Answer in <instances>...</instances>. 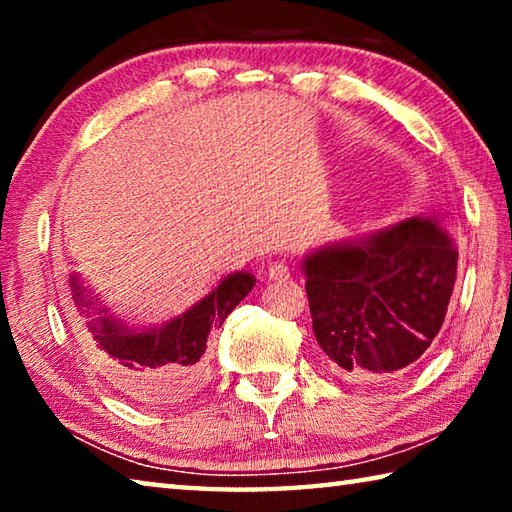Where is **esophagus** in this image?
I'll return each mask as SVG.
<instances>
[{"label": "esophagus", "mask_w": 512, "mask_h": 512, "mask_svg": "<svg viewBox=\"0 0 512 512\" xmlns=\"http://www.w3.org/2000/svg\"><path fill=\"white\" fill-rule=\"evenodd\" d=\"M266 275H268V280H273V282H284L291 277V268L284 262H273L271 266H268Z\"/></svg>", "instance_id": "34e87169"}]
</instances>
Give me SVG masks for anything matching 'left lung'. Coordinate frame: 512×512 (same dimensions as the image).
Segmentation results:
<instances>
[{"label":"left lung","mask_w":512,"mask_h":512,"mask_svg":"<svg viewBox=\"0 0 512 512\" xmlns=\"http://www.w3.org/2000/svg\"><path fill=\"white\" fill-rule=\"evenodd\" d=\"M456 262L438 219H411L309 255L305 289L327 370L375 384L413 368L445 323Z\"/></svg>","instance_id":"8db88e82"}]
</instances>
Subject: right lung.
Returning <instances> with one entry per match:
<instances>
[{
	"mask_svg": "<svg viewBox=\"0 0 512 512\" xmlns=\"http://www.w3.org/2000/svg\"><path fill=\"white\" fill-rule=\"evenodd\" d=\"M255 287L250 273H232L210 296L196 302L183 316L162 327L133 332L103 316L88 323L90 354L110 384L144 406H173L194 395L205 381V345L212 327L223 320ZM74 300L81 314L94 302L85 298L79 277H72Z\"/></svg>",
	"mask_w": 512,
	"mask_h": 512,
	"instance_id": "add662e5",
	"label": "right lung"
}]
</instances>
